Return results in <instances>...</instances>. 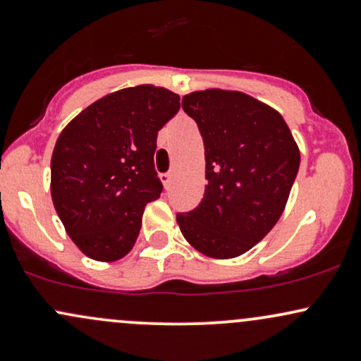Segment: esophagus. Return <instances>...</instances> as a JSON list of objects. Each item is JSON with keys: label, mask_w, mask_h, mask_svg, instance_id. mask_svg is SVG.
I'll use <instances>...</instances> for the list:
<instances>
[{"label": "esophagus", "mask_w": 361, "mask_h": 361, "mask_svg": "<svg viewBox=\"0 0 361 361\" xmlns=\"http://www.w3.org/2000/svg\"><path fill=\"white\" fill-rule=\"evenodd\" d=\"M171 173H163V175H159L161 181H163V185L166 186V188H169V185H171Z\"/></svg>", "instance_id": "34e87169"}]
</instances>
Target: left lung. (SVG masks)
Listing matches in <instances>:
<instances>
[{
  "label": "left lung",
  "instance_id": "obj_1",
  "mask_svg": "<svg viewBox=\"0 0 361 361\" xmlns=\"http://www.w3.org/2000/svg\"><path fill=\"white\" fill-rule=\"evenodd\" d=\"M205 147V193L197 209L176 214L181 234L212 258L250 251L275 226L300 164L292 132L276 110L239 91L183 97Z\"/></svg>",
  "mask_w": 361,
  "mask_h": 361
}]
</instances>
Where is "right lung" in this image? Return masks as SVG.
<instances>
[{
	"instance_id": "obj_1",
	"label": "right lung",
	"mask_w": 361,
	"mask_h": 361,
	"mask_svg": "<svg viewBox=\"0 0 361 361\" xmlns=\"http://www.w3.org/2000/svg\"><path fill=\"white\" fill-rule=\"evenodd\" d=\"M178 110L176 93L140 85L100 98L61 132L52 202L86 256L115 261L134 247L144 207L163 192L154 169L157 130Z\"/></svg>"
}]
</instances>
